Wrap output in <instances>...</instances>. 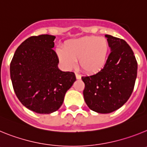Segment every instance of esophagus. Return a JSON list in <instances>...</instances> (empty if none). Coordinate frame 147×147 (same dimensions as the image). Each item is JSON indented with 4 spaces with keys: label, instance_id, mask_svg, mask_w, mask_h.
Masks as SVG:
<instances>
[{
    "label": "esophagus",
    "instance_id": "1",
    "mask_svg": "<svg viewBox=\"0 0 147 147\" xmlns=\"http://www.w3.org/2000/svg\"><path fill=\"white\" fill-rule=\"evenodd\" d=\"M75 74H76V79H77V80H80V79H81V78H82L81 75L79 74L78 73H76Z\"/></svg>",
    "mask_w": 147,
    "mask_h": 147
}]
</instances>
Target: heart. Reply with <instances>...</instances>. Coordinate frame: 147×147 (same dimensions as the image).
I'll return each instance as SVG.
<instances>
[{"label":"heart","instance_id":"1","mask_svg":"<svg viewBox=\"0 0 147 147\" xmlns=\"http://www.w3.org/2000/svg\"><path fill=\"white\" fill-rule=\"evenodd\" d=\"M109 42L105 37L89 36L68 41L65 50L58 49V57L62 65L71 69L80 59V66L87 73L99 72L105 67L109 55Z\"/></svg>","mask_w":147,"mask_h":147}]
</instances>
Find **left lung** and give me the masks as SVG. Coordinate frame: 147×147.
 <instances>
[{"mask_svg":"<svg viewBox=\"0 0 147 147\" xmlns=\"http://www.w3.org/2000/svg\"><path fill=\"white\" fill-rule=\"evenodd\" d=\"M110 54L99 72L82 77L85 103L98 113H110L122 107L133 91L138 63L132 49L124 40L106 34Z\"/></svg>","mask_w":147,"mask_h":147,"instance_id":"left-lung-1","label":"left lung"}]
</instances>
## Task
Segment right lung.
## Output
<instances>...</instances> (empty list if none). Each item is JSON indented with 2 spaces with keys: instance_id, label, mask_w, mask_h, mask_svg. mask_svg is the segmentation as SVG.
<instances>
[{
  "instance_id": "right-lung-1",
  "label": "right lung",
  "mask_w": 147,
  "mask_h": 147,
  "mask_svg": "<svg viewBox=\"0 0 147 147\" xmlns=\"http://www.w3.org/2000/svg\"><path fill=\"white\" fill-rule=\"evenodd\" d=\"M55 36H33L17 49L10 64L13 88L22 105L40 114L59 110L76 81L74 73L59 69Z\"/></svg>"
}]
</instances>
